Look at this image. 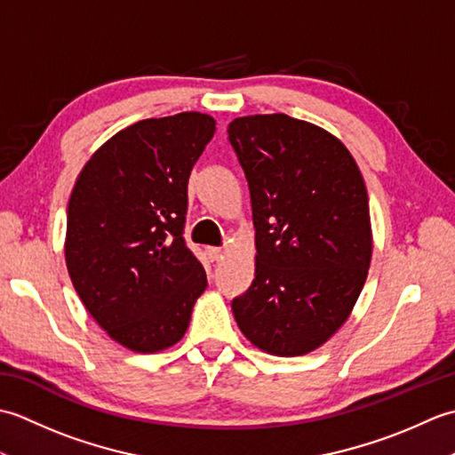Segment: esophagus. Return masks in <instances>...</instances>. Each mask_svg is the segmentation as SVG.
I'll return each mask as SVG.
<instances>
[{"label":"esophagus","mask_w":455,"mask_h":455,"mask_svg":"<svg viewBox=\"0 0 455 455\" xmlns=\"http://www.w3.org/2000/svg\"><path fill=\"white\" fill-rule=\"evenodd\" d=\"M207 256L211 258V262H217V259L222 258V250L220 248H207Z\"/></svg>","instance_id":"34e87169"}]
</instances>
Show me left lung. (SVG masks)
I'll list each match as a JSON object with an SVG mask.
<instances>
[{
	"label": "left lung",
	"mask_w": 455,
	"mask_h": 455,
	"mask_svg": "<svg viewBox=\"0 0 455 455\" xmlns=\"http://www.w3.org/2000/svg\"><path fill=\"white\" fill-rule=\"evenodd\" d=\"M250 189L256 274L233 299L238 328L275 355L324 344L350 315L371 262L365 183L331 132L283 113L228 124Z\"/></svg>",
	"instance_id": "obj_1"
}]
</instances>
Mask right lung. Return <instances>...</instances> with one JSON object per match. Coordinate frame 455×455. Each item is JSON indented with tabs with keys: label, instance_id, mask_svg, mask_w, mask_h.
<instances>
[{
	"label": "right lung",
	"instance_id": "obj_1",
	"mask_svg": "<svg viewBox=\"0 0 455 455\" xmlns=\"http://www.w3.org/2000/svg\"><path fill=\"white\" fill-rule=\"evenodd\" d=\"M215 134L203 113L144 119L80 172L68 203L66 266L103 331L134 352L186 334L207 275L183 238L188 181Z\"/></svg>",
	"mask_w": 455,
	"mask_h": 455
}]
</instances>
